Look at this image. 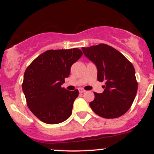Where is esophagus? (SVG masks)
<instances>
[{
  "instance_id": "obj_1",
  "label": "esophagus",
  "mask_w": 154,
  "mask_h": 154,
  "mask_svg": "<svg viewBox=\"0 0 154 154\" xmlns=\"http://www.w3.org/2000/svg\"><path fill=\"white\" fill-rule=\"evenodd\" d=\"M78 90H79V93H84V92L85 91L84 89H82V88H79Z\"/></svg>"
}]
</instances>
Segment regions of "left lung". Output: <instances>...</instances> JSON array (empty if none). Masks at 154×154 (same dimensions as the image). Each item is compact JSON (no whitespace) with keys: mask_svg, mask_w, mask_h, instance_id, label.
I'll return each instance as SVG.
<instances>
[{"mask_svg":"<svg viewBox=\"0 0 154 154\" xmlns=\"http://www.w3.org/2000/svg\"><path fill=\"white\" fill-rule=\"evenodd\" d=\"M82 49L85 56L96 65L98 80L105 82L103 93H94V100L90 103L92 110L106 119L122 116L131 107L137 91L133 65L106 44Z\"/></svg>","mask_w":154,"mask_h":154,"instance_id":"1","label":"left lung"}]
</instances>
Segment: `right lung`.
I'll return each instance as SVG.
<instances>
[{
	"label": "right lung",
	"mask_w": 154,
	"mask_h": 154,
	"mask_svg": "<svg viewBox=\"0 0 154 154\" xmlns=\"http://www.w3.org/2000/svg\"><path fill=\"white\" fill-rule=\"evenodd\" d=\"M79 48L48 50L26 69L22 90L29 110L40 121L59 124L71 116L78 90L69 91L61 85L72 65L82 56Z\"/></svg>",
	"instance_id": "obj_1"
}]
</instances>
